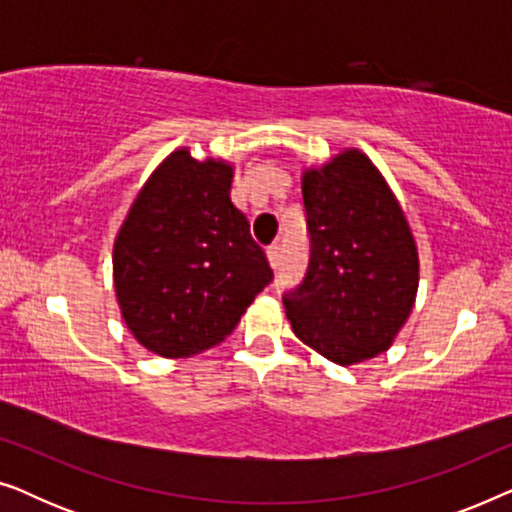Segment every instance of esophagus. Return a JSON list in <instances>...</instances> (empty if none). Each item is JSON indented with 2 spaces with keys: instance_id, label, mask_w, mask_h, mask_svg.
Returning a JSON list of instances; mask_svg holds the SVG:
<instances>
[{
  "instance_id": "1",
  "label": "esophagus",
  "mask_w": 512,
  "mask_h": 512,
  "mask_svg": "<svg viewBox=\"0 0 512 512\" xmlns=\"http://www.w3.org/2000/svg\"><path fill=\"white\" fill-rule=\"evenodd\" d=\"M265 256H268L270 268L277 270V265H279V247H277V244H270V247L265 249Z\"/></svg>"
}]
</instances>
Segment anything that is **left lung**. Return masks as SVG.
I'll use <instances>...</instances> for the list:
<instances>
[{
	"instance_id": "obj_1",
	"label": "left lung",
	"mask_w": 512,
	"mask_h": 512,
	"mask_svg": "<svg viewBox=\"0 0 512 512\" xmlns=\"http://www.w3.org/2000/svg\"><path fill=\"white\" fill-rule=\"evenodd\" d=\"M310 270L284 298L296 338L338 366L394 345L419 289V251L396 193L366 153L342 149L300 177Z\"/></svg>"
}]
</instances>
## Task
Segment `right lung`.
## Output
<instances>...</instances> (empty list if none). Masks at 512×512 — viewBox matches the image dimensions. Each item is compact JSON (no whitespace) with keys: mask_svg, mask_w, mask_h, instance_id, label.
<instances>
[{"mask_svg":"<svg viewBox=\"0 0 512 512\" xmlns=\"http://www.w3.org/2000/svg\"><path fill=\"white\" fill-rule=\"evenodd\" d=\"M235 165L179 146L132 200L114 240V291L135 340L165 359L219 345L272 279L230 200Z\"/></svg>","mask_w":512,"mask_h":512,"instance_id":"right-lung-1","label":"right lung"}]
</instances>
